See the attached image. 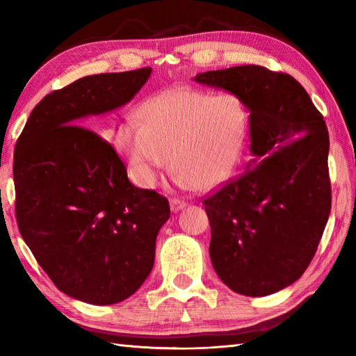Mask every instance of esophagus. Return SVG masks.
Masks as SVG:
<instances>
[{
	"label": "esophagus",
	"instance_id": "esophagus-1",
	"mask_svg": "<svg viewBox=\"0 0 356 356\" xmlns=\"http://www.w3.org/2000/svg\"><path fill=\"white\" fill-rule=\"evenodd\" d=\"M188 203L185 200H179V199H171L170 200V207L172 213H179V211H182L184 208H186Z\"/></svg>",
	"mask_w": 356,
	"mask_h": 356
}]
</instances>
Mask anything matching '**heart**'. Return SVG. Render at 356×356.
<instances>
[{
	"label": "heart",
	"mask_w": 356,
	"mask_h": 356,
	"mask_svg": "<svg viewBox=\"0 0 356 356\" xmlns=\"http://www.w3.org/2000/svg\"><path fill=\"white\" fill-rule=\"evenodd\" d=\"M139 119L120 124L116 145L143 188L171 163L179 188L213 190L236 170L248 138L246 107L229 93L166 88L142 105Z\"/></svg>",
	"instance_id": "obj_1"
}]
</instances>
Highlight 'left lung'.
<instances>
[{
    "instance_id": "obj_1",
    "label": "left lung",
    "mask_w": 356,
    "mask_h": 356,
    "mask_svg": "<svg viewBox=\"0 0 356 356\" xmlns=\"http://www.w3.org/2000/svg\"><path fill=\"white\" fill-rule=\"evenodd\" d=\"M193 79L237 96L249 111L252 159L203 200L213 268L246 297L282 291L305 274L329 218L326 122L286 73L249 64Z\"/></svg>"
}]
</instances>
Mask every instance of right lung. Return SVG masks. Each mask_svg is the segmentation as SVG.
<instances>
[{
    "label": "right lung",
    "instance_id": "add662e5",
    "mask_svg": "<svg viewBox=\"0 0 356 356\" xmlns=\"http://www.w3.org/2000/svg\"><path fill=\"white\" fill-rule=\"evenodd\" d=\"M151 72L92 74L51 92L15 147L21 236L58 289L88 305H115L139 289L170 205L134 186L115 148L78 125L124 107Z\"/></svg>",
    "mask_w": 356,
    "mask_h": 356
}]
</instances>
